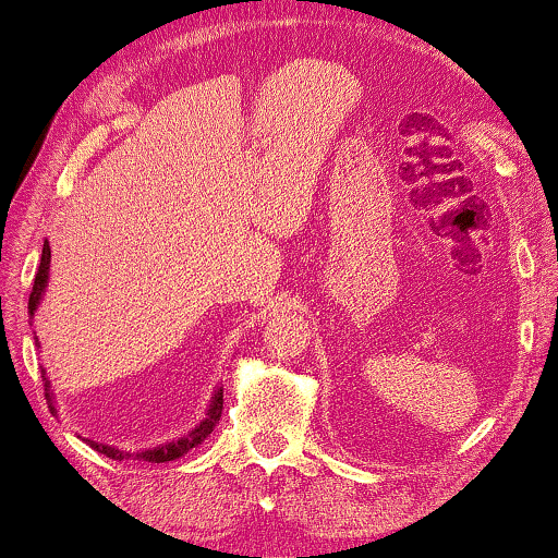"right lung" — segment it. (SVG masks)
Segmentation results:
<instances>
[{"label":"right lung","mask_w":558,"mask_h":558,"mask_svg":"<svg viewBox=\"0 0 558 558\" xmlns=\"http://www.w3.org/2000/svg\"><path fill=\"white\" fill-rule=\"evenodd\" d=\"M48 266H50V243L45 241L43 256H40V266H37L35 284H33V292H29V302H27L29 315H35L37 304H40L43 289H45V284H48ZM43 378H45V373H43ZM45 399L50 401V384H48V380H45ZM50 411H56V407H52V403H50ZM220 411H223V391L216 393V399H213L210 409H208V416L203 418L201 426H195V432H190L187 437H182V439L170 441V445L147 449V452L129 454V452H121V449H113L109 445H98V441H88V445L94 447L96 452H101V454L111 457V460H119V462L126 460V457H134V460H144V462H170V460H178V457H182V454H187L190 449L197 447L205 437H208V434L213 432V426L218 424Z\"/></svg>","instance_id":"right-lung-1"}]
</instances>
